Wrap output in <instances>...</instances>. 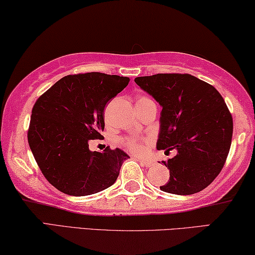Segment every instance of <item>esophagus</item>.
Segmentation results:
<instances>
[{
  "label": "esophagus",
  "mask_w": 255,
  "mask_h": 255,
  "mask_svg": "<svg viewBox=\"0 0 255 255\" xmlns=\"http://www.w3.org/2000/svg\"><path fill=\"white\" fill-rule=\"evenodd\" d=\"M141 164H142V166H143V167L148 168V167H152L153 164H154V162L151 161V160H142Z\"/></svg>",
  "instance_id": "obj_1"
}]
</instances>
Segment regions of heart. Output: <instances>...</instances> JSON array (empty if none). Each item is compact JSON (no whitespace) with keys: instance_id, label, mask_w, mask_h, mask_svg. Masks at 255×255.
I'll use <instances>...</instances> for the list:
<instances>
[{"instance_id":"obj_1","label":"heart","mask_w":255,"mask_h":255,"mask_svg":"<svg viewBox=\"0 0 255 255\" xmlns=\"http://www.w3.org/2000/svg\"><path fill=\"white\" fill-rule=\"evenodd\" d=\"M150 101L151 100L148 97L140 96V97H137L136 104H141V103L150 102ZM123 144L125 148L130 150L133 153L143 154L149 145V140L148 139H135V137H127V139L123 140Z\"/></svg>"}]
</instances>
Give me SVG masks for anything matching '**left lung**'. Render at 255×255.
Instances as JSON below:
<instances>
[{"label": "left lung", "instance_id": "obj_1", "mask_svg": "<svg viewBox=\"0 0 255 255\" xmlns=\"http://www.w3.org/2000/svg\"><path fill=\"white\" fill-rule=\"evenodd\" d=\"M134 82L162 106L158 150H176L162 163L170 177L160 189L193 195L211 185L224 167L233 119L217 89L189 74H157Z\"/></svg>", "mask_w": 255, "mask_h": 255}]
</instances>
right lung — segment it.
<instances>
[{
  "label": "right lung",
  "mask_w": 255,
  "mask_h": 255,
  "mask_svg": "<svg viewBox=\"0 0 255 255\" xmlns=\"http://www.w3.org/2000/svg\"><path fill=\"white\" fill-rule=\"evenodd\" d=\"M130 78L102 73L68 75L34 103L28 142L40 170L50 184L70 196H87L116 181L128 155L110 146L89 150L102 139L107 102L128 86Z\"/></svg>",
  "instance_id": "1"
}]
</instances>
